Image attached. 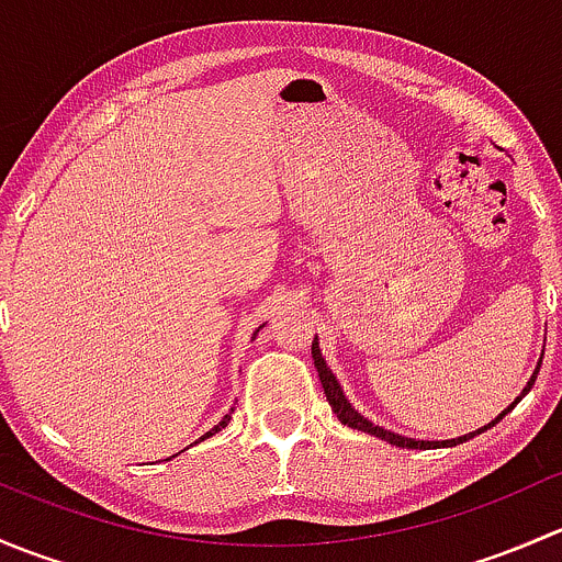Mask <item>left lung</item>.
<instances>
[{"mask_svg":"<svg viewBox=\"0 0 562 562\" xmlns=\"http://www.w3.org/2000/svg\"><path fill=\"white\" fill-rule=\"evenodd\" d=\"M313 359H315V370H317V378H321V383H323V394H326L328 405H331V411L337 413L339 422L348 424L350 429H361V432H370V435H375V438L386 440V443H391V446H400V449H435V446H457V443H464V440H470V438H473V435H475V432H470V435H462V438L443 440V443H432V440H413V438H402V435L389 432V429H383V427H375V424L367 422V418L361 416V413L356 411V407L350 405L348 400H345V394H342V389H339L337 378H334V372L328 370L326 361H323L321 348H317V337H315V342H313ZM536 375H538V370L532 372V378H530V381H527V386H525V391H522V396L527 394V391L532 389V383H536ZM522 396H519V400H522ZM519 400H517V402H519ZM517 402H514V405H517ZM514 405H512V407H514ZM512 407H506V411H503L501 416L495 418V422L486 424L484 429L495 427V424L501 422V418L506 416V413L512 411ZM484 429H479V432H484Z\"/></svg>","mask_w":562,"mask_h":562,"instance_id":"left-lung-1","label":"left lung"}]
</instances>
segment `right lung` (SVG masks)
<instances>
[{
    "mask_svg": "<svg viewBox=\"0 0 562 562\" xmlns=\"http://www.w3.org/2000/svg\"><path fill=\"white\" fill-rule=\"evenodd\" d=\"M231 413H234V411H231ZM231 413H225V416H223V422H220V424H214V427H212V429H209V432H206V435H203V438H201V440L212 438V435H214V432H220V429H225V427H228V422H231Z\"/></svg>",
    "mask_w": 562,
    "mask_h": 562,
    "instance_id": "obj_1",
    "label": "right lung"
}]
</instances>
